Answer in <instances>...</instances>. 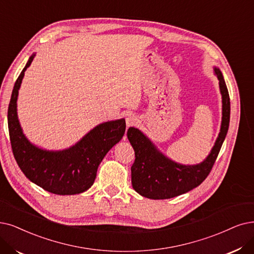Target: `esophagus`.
I'll list each match as a JSON object with an SVG mask.
<instances>
[{"label": "esophagus", "mask_w": 254, "mask_h": 254, "mask_svg": "<svg viewBox=\"0 0 254 254\" xmlns=\"http://www.w3.org/2000/svg\"><path fill=\"white\" fill-rule=\"evenodd\" d=\"M136 122H137V118H136L135 115H131V114H130V115H128V116L126 117V125H127L128 127L135 125Z\"/></svg>", "instance_id": "1"}]
</instances>
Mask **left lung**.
I'll list each match as a JSON object with an SVG mask.
<instances>
[{
    "label": "left lung",
    "mask_w": 254,
    "mask_h": 254,
    "mask_svg": "<svg viewBox=\"0 0 254 254\" xmlns=\"http://www.w3.org/2000/svg\"><path fill=\"white\" fill-rule=\"evenodd\" d=\"M222 95V123L219 136L208 156L194 166H184L159 152L152 141L136 128L130 127L127 136L134 149L135 160L131 167V182L139 195L149 199H170L197 188L210 173L228 131L230 100L221 70L215 67Z\"/></svg>",
    "instance_id": "8db88e82"
}]
</instances>
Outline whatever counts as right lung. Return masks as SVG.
Returning a JSON list of instances; mask_svg holds the SVG:
<instances>
[{
	"instance_id": "add662e5",
	"label": "right lung",
	"mask_w": 254,
	"mask_h": 254,
	"mask_svg": "<svg viewBox=\"0 0 254 254\" xmlns=\"http://www.w3.org/2000/svg\"><path fill=\"white\" fill-rule=\"evenodd\" d=\"M34 57L35 54L29 58L16 79L8 106V129L13 155L26 177L38 187L56 195L80 194L94 185L101 161L123 137L125 120L100 124L76 145L63 151H47L32 145L19 125L16 101L25 70Z\"/></svg>"
}]
</instances>
